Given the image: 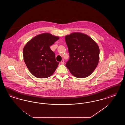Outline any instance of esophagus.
<instances>
[{
	"instance_id": "34e87169",
	"label": "esophagus",
	"mask_w": 125,
	"mask_h": 125,
	"mask_svg": "<svg viewBox=\"0 0 125 125\" xmlns=\"http://www.w3.org/2000/svg\"><path fill=\"white\" fill-rule=\"evenodd\" d=\"M60 63H61V64H64V63H65L64 60H61V61L60 62Z\"/></svg>"
}]
</instances>
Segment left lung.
<instances>
[{
  "instance_id": "1",
  "label": "left lung",
  "mask_w": 125,
  "mask_h": 125,
  "mask_svg": "<svg viewBox=\"0 0 125 125\" xmlns=\"http://www.w3.org/2000/svg\"><path fill=\"white\" fill-rule=\"evenodd\" d=\"M70 55L65 65L75 77H87L94 71L99 60V48L89 36L73 32L65 36Z\"/></svg>"
}]
</instances>
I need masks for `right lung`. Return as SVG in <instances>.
Listing matches in <instances>:
<instances>
[{
    "label": "right lung",
    "mask_w": 125,
    "mask_h": 125,
    "mask_svg": "<svg viewBox=\"0 0 125 125\" xmlns=\"http://www.w3.org/2000/svg\"><path fill=\"white\" fill-rule=\"evenodd\" d=\"M59 36L44 33L32 38L23 50L25 63L36 77L46 78L52 75L59 63L50 46L59 40Z\"/></svg>",
    "instance_id": "1"
}]
</instances>
